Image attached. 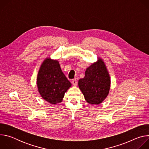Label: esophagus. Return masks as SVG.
Here are the masks:
<instances>
[{"label":"esophagus","mask_w":149,"mask_h":149,"mask_svg":"<svg viewBox=\"0 0 149 149\" xmlns=\"http://www.w3.org/2000/svg\"><path fill=\"white\" fill-rule=\"evenodd\" d=\"M71 82H72V84H73V86H77V83H78V82H77V80L76 79H72Z\"/></svg>","instance_id":"obj_1"}]
</instances>
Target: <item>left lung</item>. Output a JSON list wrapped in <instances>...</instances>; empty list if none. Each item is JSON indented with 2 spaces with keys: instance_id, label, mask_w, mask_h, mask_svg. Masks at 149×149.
Segmentation results:
<instances>
[{
  "instance_id": "obj_1",
  "label": "left lung",
  "mask_w": 149,
  "mask_h": 149,
  "mask_svg": "<svg viewBox=\"0 0 149 149\" xmlns=\"http://www.w3.org/2000/svg\"><path fill=\"white\" fill-rule=\"evenodd\" d=\"M110 84L109 73L100 58L87 68L84 78L78 81V87L85 100L90 104L101 103L109 95Z\"/></svg>"
}]
</instances>
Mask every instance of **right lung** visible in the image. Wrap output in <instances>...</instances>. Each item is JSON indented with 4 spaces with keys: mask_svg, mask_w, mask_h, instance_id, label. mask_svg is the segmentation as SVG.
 Wrapping results in <instances>:
<instances>
[{
    "mask_svg": "<svg viewBox=\"0 0 149 149\" xmlns=\"http://www.w3.org/2000/svg\"><path fill=\"white\" fill-rule=\"evenodd\" d=\"M38 91L45 101L52 104L61 102L71 83L62 72L58 61L46 58L37 76Z\"/></svg>",
    "mask_w": 149,
    "mask_h": 149,
    "instance_id": "add662e5",
    "label": "right lung"
}]
</instances>
